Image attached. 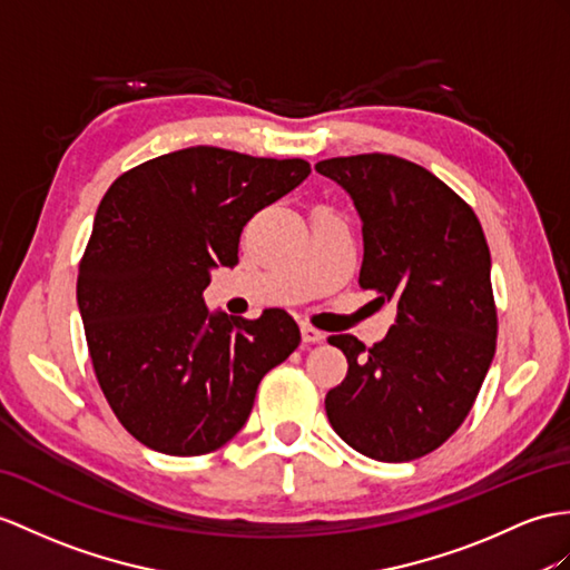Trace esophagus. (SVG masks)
<instances>
[{
  "label": "esophagus",
  "instance_id": "34e87169",
  "mask_svg": "<svg viewBox=\"0 0 570 570\" xmlns=\"http://www.w3.org/2000/svg\"><path fill=\"white\" fill-rule=\"evenodd\" d=\"M326 338L324 331L314 328L312 324H302V341L304 343H322Z\"/></svg>",
  "mask_w": 570,
  "mask_h": 570
}]
</instances>
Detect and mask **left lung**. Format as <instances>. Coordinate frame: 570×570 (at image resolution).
<instances>
[{
  "label": "left lung",
  "instance_id": "1",
  "mask_svg": "<svg viewBox=\"0 0 570 570\" xmlns=\"http://www.w3.org/2000/svg\"><path fill=\"white\" fill-rule=\"evenodd\" d=\"M363 219L360 287L394 302L390 333L365 348L328 336L348 374L326 394L333 430L377 462H411L464 423L491 367L498 314L491 252L471 205L423 166L394 155L318 161Z\"/></svg>",
  "mask_w": 570,
  "mask_h": 570
}]
</instances>
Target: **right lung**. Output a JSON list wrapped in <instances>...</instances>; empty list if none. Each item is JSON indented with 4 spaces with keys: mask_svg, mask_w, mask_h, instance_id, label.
I'll use <instances>...</instances> for the list:
<instances>
[{
    "mask_svg": "<svg viewBox=\"0 0 570 570\" xmlns=\"http://www.w3.org/2000/svg\"><path fill=\"white\" fill-rule=\"evenodd\" d=\"M304 159L188 147L120 174L96 210L77 302L116 419L149 450L200 456L244 428L263 374L299 345L285 309L207 314L248 219L309 176Z\"/></svg>",
    "mask_w": 570,
    "mask_h": 570,
    "instance_id": "right-lung-1",
    "label": "right lung"
}]
</instances>
